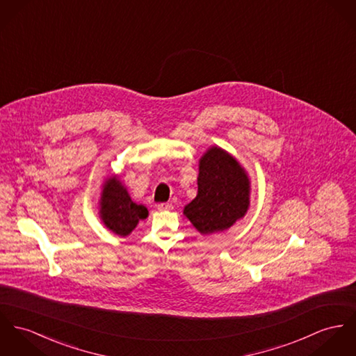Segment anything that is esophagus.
I'll use <instances>...</instances> for the list:
<instances>
[{
    "instance_id": "34e87169",
    "label": "esophagus",
    "mask_w": 356,
    "mask_h": 356,
    "mask_svg": "<svg viewBox=\"0 0 356 356\" xmlns=\"http://www.w3.org/2000/svg\"><path fill=\"white\" fill-rule=\"evenodd\" d=\"M173 207H172V204L170 203H159L157 204V210H160V211H169V210H172Z\"/></svg>"
}]
</instances>
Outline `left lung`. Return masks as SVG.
Masks as SVG:
<instances>
[{
    "instance_id": "1",
    "label": "left lung",
    "mask_w": 356,
    "mask_h": 356,
    "mask_svg": "<svg viewBox=\"0 0 356 356\" xmlns=\"http://www.w3.org/2000/svg\"><path fill=\"white\" fill-rule=\"evenodd\" d=\"M249 206V180L245 170L229 153L211 147L199 164L197 195L184 214L202 234L229 229Z\"/></svg>"
}]
</instances>
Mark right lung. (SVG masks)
I'll return each mask as SVG.
<instances>
[{
  "mask_svg": "<svg viewBox=\"0 0 356 356\" xmlns=\"http://www.w3.org/2000/svg\"><path fill=\"white\" fill-rule=\"evenodd\" d=\"M102 219L115 234L127 236L137 226L139 219L147 217V209L131 200L130 195L116 177L106 183L102 196Z\"/></svg>",
  "mask_w": 356,
  "mask_h": 356,
  "instance_id": "right-lung-1",
  "label": "right lung"
}]
</instances>
